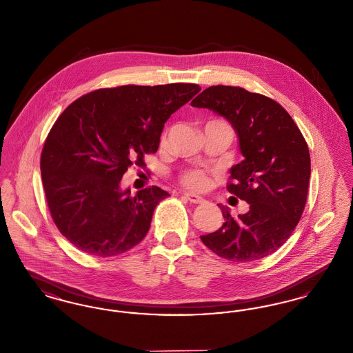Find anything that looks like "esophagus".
<instances>
[{
	"mask_svg": "<svg viewBox=\"0 0 353 353\" xmlns=\"http://www.w3.org/2000/svg\"><path fill=\"white\" fill-rule=\"evenodd\" d=\"M184 196L188 201L193 202V203H203L205 202V199H202L194 193H184Z\"/></svg>",
	"mask_w": 353,
	"mask_h": 353,
	"instance_id": "esophagus-1",
	"label": "esophagus"
}]
</instances>
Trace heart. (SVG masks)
<instances>
[{
    "label": "heart",
    "mask_w": 353,
    "mask_h": 353,
    "mask_svg": "<svg viewBox=\"0 0 353 353\" xmlns=\"http://www.w3.org/2000/svg\"><path fill=\"white\" fill-rule=\"evenodd\" d=\"M181 181L189 189L202 190L209 185V177L202 170H190V172L185 173Z\"/></svg>",
    "instance_id": "b5f03b06"
}]
</instances>
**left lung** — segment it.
Segmentation results:
<instances>
[{
  "label": "left lung",
  "instance_id": "obj_1",
  "mask_svg": "<svg viewBox=\"0 0 353 353\" xmlns=\"http://www.w3.org/2000/svg\"><path fill=\"white\" fill-rule=\"evenodd\" d=\"M190 105L232 124L243 160L230 168L234 181L228 190L250 205L238 219L219 205L225 222L201 241L233 262L265 258L285 243L302 217L311 174L307 143L281 104L241 87L212 85Z\"/></svg>",
  "mask_w": 353,
  "mask_h": 353
}]
</instances>
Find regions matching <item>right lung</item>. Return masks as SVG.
Instances as JSON below:
<instances>
[{"mask_svg":"<svg viewBox=\"0 0 353 353\" xmlns=\"http://www.w3.org/2000/svg\"><path fill=\"white\" fill-rule=\"evenodd\" d=\"M200 91L193 83L101 88L62 112L43 145L41 173L51 217L75 248L112 256L148 233L154 208L169 193L153 185L132 196L121 177L144 165L170 115Z\"/></svg>","mask_w":353,"mask_h":353,"instance_id":"obj_1","label":"right lung"}]
</instances>
